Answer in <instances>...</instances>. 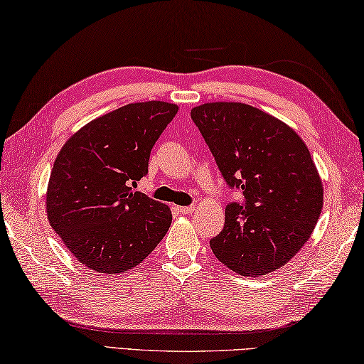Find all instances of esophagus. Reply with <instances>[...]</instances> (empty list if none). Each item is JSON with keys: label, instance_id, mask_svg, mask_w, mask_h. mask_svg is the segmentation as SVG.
<instances>
[{"label": "esophagus", "instance_id": "esophagus-1", "mask_svg": "<svg viewBox=\"0 0 364 364\" xmlns=\"http://www.w3.org/2000/svg\"><path fill=\"white\" fill-rule=\"evenodd\" d=\"M177 210L181 212V214H190V212L195 210V205L190 204V205H181V208H177Z\"/></svg>", "mask_w": 364, "mask_h": 364}]
</instances>
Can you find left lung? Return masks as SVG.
<instances>
[{
	"mask_svg": "<svg viewBox=\"0 0 364 364\" xmlns=\"http://www.w3.org/2000/svg\"><path fill=\"white\" fill-rule=\"evenodd\" d=\"M223 179L242 203L225 209L223 230L210 239L220 262L259 277L296 255L317 225L323 187L303 139L284 122L242 102L191 109Z\"/></svg>",
	"mask_w": 364,
	"mask_h": 364,
	"instance_id": "1",
	"label": "left lung"
}]
</instances>
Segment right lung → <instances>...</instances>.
Instances as JSON below:
<instances>
[{"label":"right lung","mask_w":364,"mask_h":364,"mask_svg":"<svg viewBox=\"0 0 364 364\" xmlns=\"http://www.w3.org/2000/svg\"><path fill=\"white\" fill-rule=\"evenodd\" d=\"M177 111L164 101L127 105L80 128L60 150L47 188V217L90 269H132L168 232V205L133 188L149 173L152 147Z\"/></svg>","instance_id":"add662e5"}]
</instances>
